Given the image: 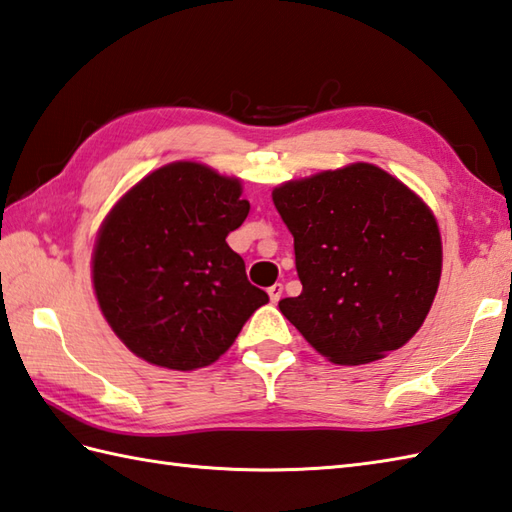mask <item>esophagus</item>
Returning <instances> with one entry per match:
<instances>
[{
	"mask_svg": "<svg viewBox=\"0 0 512 512\" xmlns=\"http://www.w3.org/2000/svg\"><path fill=\"white\" fill-rule=\"evenodd\" d=\"M267 293H269V300L271 302H280V298H282V285H280V282H276V285H271L269 289H267Z\"/></svg>",
	"mask_w": 512,
	"mask_h": 512,
	"instance_id": "34e87169",
	"label": "esophagus"
}]
</instances>
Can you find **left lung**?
Masks as SVG:
<instances>
[{
	"label": "left lung",
	"mask_w": 512,
	"mask_h": 512,
	"mask_svg": "<svg viewBox=\"0 0 512 512\" xmlns=\"http://www.w3.org/2000/svg\"><path fill=\"white\" fill-rule=\"evenodd\" d=\"M271 197L293 234L302 282L298 298L278 306L306 342L339 366L381 359L410 342L442 269L427 203L363 162L287 181Z\"/></svg>",
	"instance_id": "left-lung-1"
}]
</instances>
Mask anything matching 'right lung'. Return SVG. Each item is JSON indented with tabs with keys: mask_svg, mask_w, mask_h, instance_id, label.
Instances as JSON below:
<instances>
[{
	"mask_svg": "<svg viewBox=\"0 0 512 512\" xmlns=\"http://www.w3.org/2000/svg\"><path fill=\"white\" fill-rule=\"evenodd\" d=\"M241 179L173 162L135 184L102 221L92 258L100 311L153 366H210L269 295L225 238L249 201Z\"/></svg>",
	"mask_w": 512,
	"mask_h": 512,
	"instance_id": "obj_1",
	"label": "right lung"
}]
</instances>
